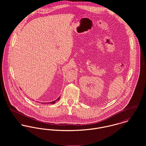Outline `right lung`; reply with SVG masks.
I'll return each instance as SVG.
<instances>
[{
  "label": "right lung",
  "mask_w": 146,
  "mask_h": 146,
  "mask_svg": "<svg viewBox=\"0 0 146 146\" xmlns=\"http://www.w3.org/2000/svg\"><path fill=\"white\" fill-rule=\"evenodd\" d=\"M60 97H58L56 101H53V102H50V104H55V102L57 101H58V100H60ZM48 104V103H47Z\"/></svg>",
  "instance_id": "right-lung-1"
}]
</instances>
